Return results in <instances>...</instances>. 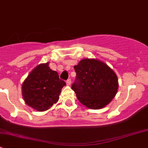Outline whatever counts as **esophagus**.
Segmentation results:
<instances>
[{"mask_svg": "<svg viewBox=\"0 0 148 148\" xmlns=\"http://www.w3.org/2000/svg\"><path fill=\"white\" fill-rule=\"evenodd\" d=\"M66 84L68 85V86H69V85L71 84V79H68L66 80Z\"/></svg>", "mask_w": 148, "mask_h": 148, "instance_id": "1", "label": "esophagus"}]
</instances>
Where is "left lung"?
<instances>
[{"label": "left lung", "mask_w": 148, "mask_h": 148, "mask_svg": "<svg viewBox=\"0 0 148 148\" xmlns=\"http://www.w3.org/2000/svg\"><path fill=\"white\" fill-rule=\"evenodd\" d=\"M75 82L71 85L77 99L89 109H101L111 102L117 92V75L106 64L84 59L74 66Z\"/></svg>", "instance_id": "8db88e82"}]
</instances>
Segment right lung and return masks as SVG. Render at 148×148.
Instances as JSON below:
<instances>
[{
  "mask_svg": "<svg viewBox=\"0 0 148 148\" xmlns=\"http://www.w3.org/2000/svg\"><path fill=\"white\" fill-rule=\"evenodd\" d=\"M66 82L60 79L56 71L49 66V62L37 66L22 85L25 102L37 111L49 110L59 100L62 89Z\"/></svg>",
  "mask_w": 148,
  "mask_h": 148,
  "instance_id": "add662e5",
  "label": "right lung"
}]
</instances>
